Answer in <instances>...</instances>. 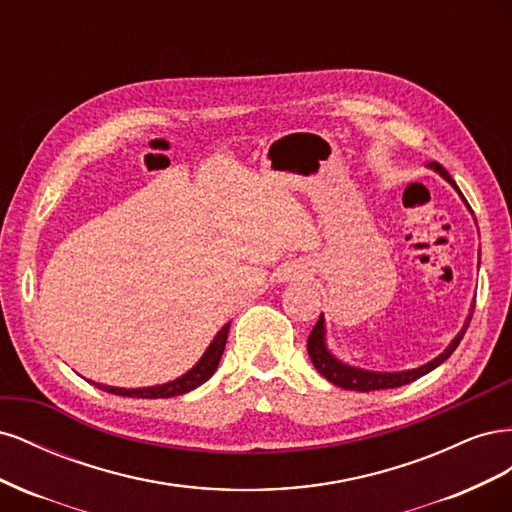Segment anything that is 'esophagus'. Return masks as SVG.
Masks as SVG:
<instances>
[{"label": "esophagus", "mask_w": 512, "mask_h": 512, "mask_svg": "<svg viewBox=\"0 0 512 512\" xmlns=\"http://www.w3.org/2000/svg\"><path fill=\"white\" fill-rule=\"evenodd\" d=\"M297 269H299V271H294V275H297V273H303V271H305V267H297Z\"/></svg>", "instance_id": "34e87169"}]
</instances>
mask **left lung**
<instances>
[{
	"label": "left lung",
	"instance_id": "1",
	"mask_svg": "<svg viewBox=\"0 0 512 512\" xmlns=\"http://www.w3.org/2000/svg\"><path fill=\"white\" fill-rule=\"evenodd\" d=\"M429 168L436 170V173L442 179L451 183L453 188L457 190V194L461 196L463 203H466V207L470 209L468 200L463 198L461 190L457 188V183L451 179V175H448L440 164H429ZM470 213H472V209H470ZM478 265H480V262H478ZM472 312H474V301L470 305L468 318H466V322H463L461 331L453 337V342L444 348V352H440L436 359H431L429 363H425L421 367H414V369H406V371H371V369L354 367V365L339 361L327 346V324H324V314H320L316 327L312 329V333H309V337H307V352H309V359H312L314 367L318 369V374L327 378L329 382H333L335 386H342V389H346V391L367 393V391H380V389H397V386L410 384L421 376L429 374V371H433L438 365H442L448 359V356L455 352V348L459 346V342L463 339V333L468 331V324L472 320Z\"/></svg>",
	"mask_w": 512,
	"mask_h": 512
}]
</instances>
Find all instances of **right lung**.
Returning <instances> with one entry per match:
<instances>
[{"instance_id": "obj_1", "label": "right lung", "mask_w": 512, "mask_h": 512, "mask_svg": "<svg viewBox=\"0 0 512 512\" xmlns=\"http://www.w3.org/2000/svg\"><path fill=\"white\" fill-rule=\"evenodd\" d=\"M228 329L230 322H226L224 327L218 331V335L213 337V342L209 344V348L205 350V354L200 356L198 363L185 371L183 376L164 382V384H156V386H143V389H121V386H106L100 382H91L98 389L113 393V395H121V397H138V399H168V397H177V395H185L194 389H198L200 384H205L213 374L215 369L220 365L222 352L226 348V337H228Z\"/></svg>"}]
</instances>
